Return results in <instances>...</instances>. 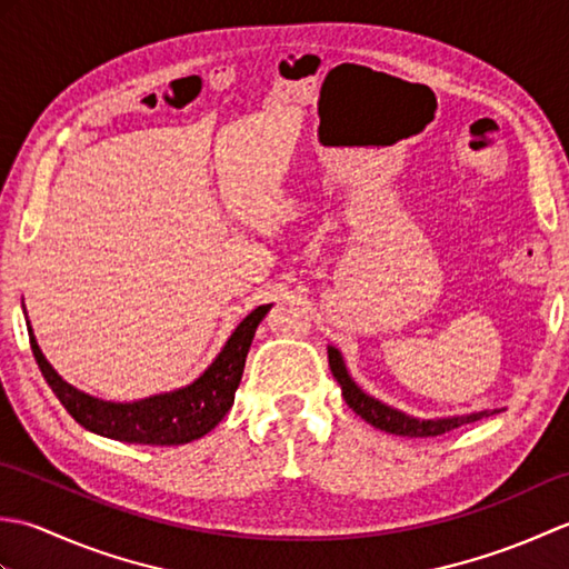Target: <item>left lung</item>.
Wrapping results in <instances>:
<instances>
[{"label":"left lung","instance_id":"1","mask_svg":"<svg viewBox=\"0 0 569 569\" xmlns=\"http://www.w3.org/2000/svg\"><path fill=\"white\" fill-rule=\"evenodd\" d=\"M328 359H330L332 377L337 379V383L342 386V396H345L347 406L352 408L357 416L365 418L369 426L379 428L383 432L401 435V438H435V435L455 430L459 426H465V422H475L481 418H489L493 413H501V410H479V413L455 416V418H435V420H420L413 416H406V413H401V410L386 406V403L377 401L373 396L359 389L355 379L349 377L340 349L328 347Z\"/></svg>","mask_w":569,"mask_h":569}]
</instances>
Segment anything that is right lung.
Segmentation results:
<instances>
[{"mask_svg": "<svg viewBox=\"0 0 569 569\" xmlns=\"http://www.w3.org/2000/svg\"><path fill=\"white\" fill-rule=\"evenodd\" d=\"M269 308L271 306H259L257 310H251L237 325L222 352L214 357L212 365L196 381L183 386V389L149 396L131 403L102 401V398L78 391L76 386L60 379L58 371L48 365L31 332V325L29 340L43 379L58 396V401L84 430L131 445H186L208 435L232 408L253 332H257ZM23 316H27V308H23Z\"/></svg>", "mask_w": 569, "mask_h": 569, "instance_id": "add662e5", "label": "right lung"}]
</instances>
